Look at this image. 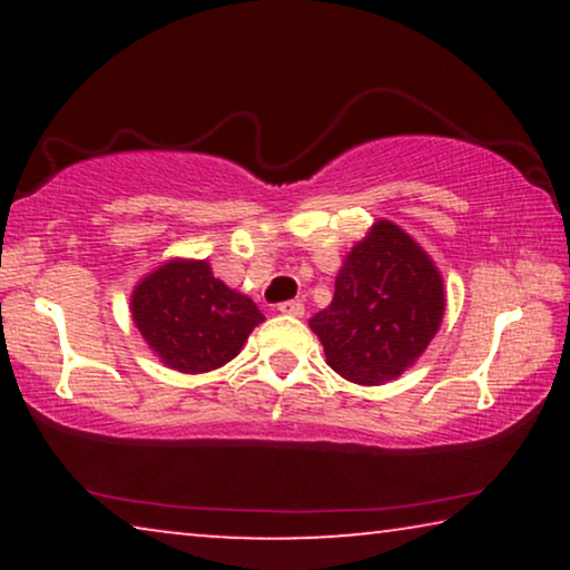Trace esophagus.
Returning a JSON list of instances; mask_svg holds the SVG:
<instances>
[{
  "instance_id": "1",
  "label": "esophagus",
  "mask_w": 570,
  "mask_h": 570,
  "mask_svg": "<svg viewBox=\"0 0 570 570\" xmlns=\"http://www.w3.org/2000/svg\"><path fill=\"white\" fill-rule=\"evenodd\" d=\"M277 311H279V314L295 316V318H301L303 314H306V308H303L301 301H285V303H279Z\"/></svg>"
}]
</instances>
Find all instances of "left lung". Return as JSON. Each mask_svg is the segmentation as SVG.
Segmentation results:
<instances>
[{
    "label": "left lung",
    "mask_w": 570,
    "mask_h": 570,
    "mask_svg": "<svg viewBox=\"0 0 570 570\" xmlns=\"http://www.w3.org/2000/svg\"><path fill=\"white\" fill-rule=\"evenodd\" d=\"M446 311L431 254L392 220H376L350 248L330 306L308 326L326 365L361 386L400 379L425 353Z\"/></svg>",
    "instance_id": "obj_1"
}]
</instances>
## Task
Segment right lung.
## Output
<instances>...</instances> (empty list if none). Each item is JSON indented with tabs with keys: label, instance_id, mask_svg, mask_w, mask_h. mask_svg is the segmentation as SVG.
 <instances>
[{
	"label": "right lung",
	"instance_id": "right-lung-1",
	"mask_svg": "<svg viewBox=\"0 0 570 570\" xmlns=\"http://www.w3.org/2000/svg\"><path fill=\"white\" fill-rule=\"evenodd\" d=\"M131 322L166 368L207 373L230 363L264 314L213 275L207 259L174 256L139 279Z\"/></svg>",
	"mask_w": 570,
	"mask_h": 570
}]
</instances>
